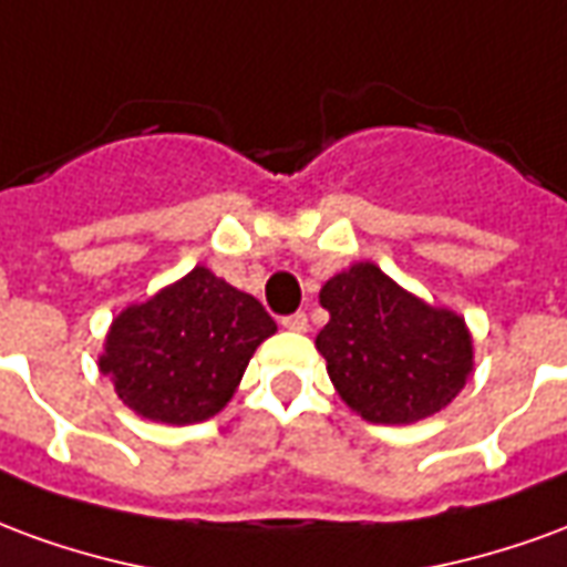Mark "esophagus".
Instances as JSON below:
<instances>
[{
	"label": "esophagus",
	"mask_w": 567,
	"mask_h": 567,
	"mask_svg": "<svg viewBox=\"0 0 567 567\" xmlns=\"http://www.w3.org/2000/svg\"><path fill=\"white\" fill-rule=\"evenodd\" d=\"M282 328H288V331L303 333V331H307V328H309L307 312H295V316H285V319H282Z\"/></svg>",
	"instance_id": "esophagus-1"
}]
</instances>
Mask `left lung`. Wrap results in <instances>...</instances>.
Segmentation results:
<instances>
[{
    "instance_id": "left-lung-1",
    "label": "left lung",
    "mask_w": 567,
    "mask_h": 567,
    "mask_svg": "<svg viewBox=\"0 0 567 567\" xmlns=\"http://www.w3.org/2000/svg\"><path fill=\"white\" fill-rule=\"evenodd\" d=\"M331 321L316 337L333 389L358 416L410 425L440 413L474 370L462 316L404 291L377 264H352L321 285Z\"/></svg>"
}]
</instances>
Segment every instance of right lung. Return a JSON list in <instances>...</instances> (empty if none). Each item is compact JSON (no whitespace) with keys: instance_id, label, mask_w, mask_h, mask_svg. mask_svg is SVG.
Wrapping results in <instances>:
<instances>
[{"instance_id":"right-lung-1","label":"right lung","mask_w":567,"mask_h":567,"mask_svg":"<svg viewBox=\"0 0 567 567\" xmlns=\"http://www.w3.org/2000/svg\"><path fill=\"white\" fill-rule=\"evenodd\" d=\"M272 333L276 321L255 297L194 267L112 321L100 370L142 419L194 425L224 410Z\"/></svg>"}]
</instances>
